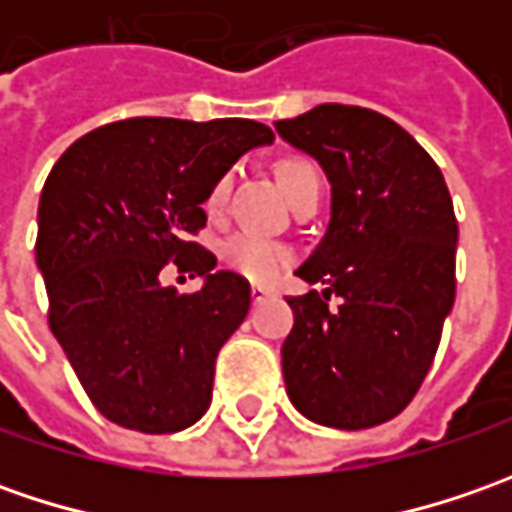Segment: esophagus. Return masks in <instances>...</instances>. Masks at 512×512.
Returning a JSON list of instances; mask_svg holds the SVG:
<instances>
[{
	"label": "esophagus",
	"mask_w": 512,
	"mask_h": 512,
	"mask_svg": "<svg viewBox=\"0 0 512 512\" xmlns=\"http://www.w3.org/2000/svg\"><path fill=\"white\" fill-rule=\"evenodd\" d=\"M270 296H273V290H270V287H262V285L250 287V299H253L256 305H259V302H265V299H270Z\"/></svg>",
	"instance_id": "1"
}]
</instances>
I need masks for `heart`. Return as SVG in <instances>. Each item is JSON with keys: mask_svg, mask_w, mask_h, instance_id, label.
Segmentation results:
<instances>
[{"mask_svg": "<svg viewBox=\"0 0 512 512\" xmlns=\"http://www.w3.org/2000/svg\"><path fill=\"white\" fill-rule=\"evenodd\" d=\"M276 179H279V185H282L290 202H296L307 190H319V170L313 168L307 159H282L276 165ZM227 190H230V173L219 176L210 187L205 202L210 213L222 210ZM290 262H293L290 247L265 239V236H256V233H236L222 245V265L247 282L270 285L285 273Z\"/></svg>", "mask_w": 512, "mask_h": 512, "instance_id": "b5f03b06", "label": "heart"}]
</instances>
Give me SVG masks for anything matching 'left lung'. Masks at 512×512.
<instances>
[{"mask_svg":"<svg viewBox=\"0 0 512 512\" xmlns=\"http://www.w3.org/2000/svg\"><path fill=\"white\" fill-rule=\"evenodd\" d=\"M276 130L322 165L333 193L325 236L296 270L325 290L287 299V396L325 427L390 422L422 387L456 299L450 190L430 153L376 110L319 105Z\"/></svg>","mask_w":512,"mask_h":512,"instance_id":"1","label":"left lung"}]
</instances>
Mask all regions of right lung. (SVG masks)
<instances>
[{"instance_id": "obj_1", "label": "right lung", "mask_w": 512, "mask_h": 512, "mask_svg": "<svg viewBox=\"0 0 512 512\" xmlns=\"http://www.w3.org/2000/svg\"><path fill=\"white\" fill-rule=\"evenodd\" d=\"M273 130L253 119L136 116L76 139L39 199L36 265L48 325L93 407L128 430L176 433L213 396L222 344L250 310L247 279L196 245L219 176ZM162 266L202 275L162 288Z\"/></svg>"}]
</instances>
